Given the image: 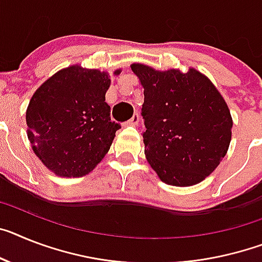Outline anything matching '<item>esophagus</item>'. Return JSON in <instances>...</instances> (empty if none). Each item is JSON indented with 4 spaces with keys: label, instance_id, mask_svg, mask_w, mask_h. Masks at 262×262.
<instances>
[{
    "label": "esophagus",
    "instance_id": "34e87169",
    "mask_svg": "<svg viewBox=\"0 0 262 262\" xmlns=\"http://www.w3.org/2000/svg\"><path fill=\"white\" fill-rule=\"evenodd\" d=\"M138 122H140V114L135 113L133 114V117L127 121V125H130V126H136V125H138Z\"/></svg>",
    "mask_w": 262,
    "mask_h": 262
}]
</instances>
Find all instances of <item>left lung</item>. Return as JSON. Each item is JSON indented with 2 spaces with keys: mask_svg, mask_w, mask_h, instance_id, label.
Returning a JSON list of instances; mask_svg holds the SVG:
<instances>
[{
  "mask_svg": "<svg viewBox=\"0 0 262 262\" xmlns=\"http://www.w3.org/2000/svg\"><path fill=\"white\" fill-rule=\"evenodd\" d=\"M132 70L144 88L145 156L161 181L190 186L225 157L232 138L229 107L199 70L160 72L144 63Z\"/></svg>",
  "mask_w": 262,
  "mask_h": 262,
  "instance_id": "1",
  "label": "left lung"
}]
</instances>
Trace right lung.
Here are the masks:
<instances>
[{"mask_svg":"<svg viewBox=\"0 0 262 262\" xmlns=\"http://www.w3.org/2000/svg\"><path fill=\"white\" fill-rule=\"evenodd\" d=\"M109 86V73L73 65L33 94L26 111L28 138L34 155L57 176L82 177L111 149L121 126L111 120L105 102Z\"/></svg>","mask_w":262,"mask_h":262,"instance_id":"add662e5","label":"right lung"}]
</instances>
